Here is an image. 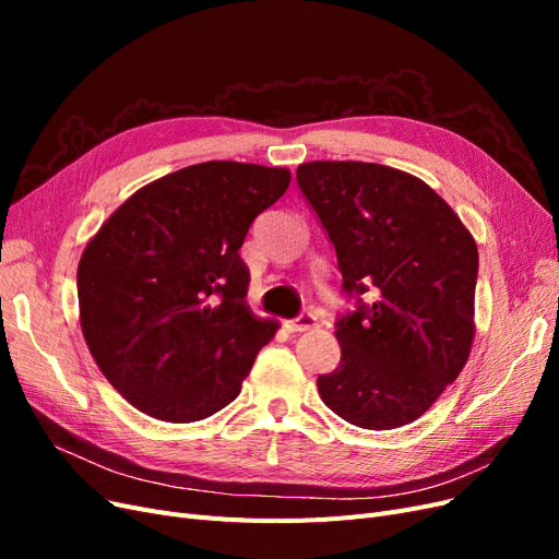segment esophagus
Returning a JSON list of instances; mask_svg holds the SVG:
<instances>
[{"mask_svg": "<svg viewBox=\"0 0 559 559\" xmlns=\"http://www.w3.org/2000/svg\"><path fill=\"white\" fill-rule=\"evenodd\" d=\"M284 326L289 329L292 333H302V331H312L317 326V319L312 314H300L296 319L284 321Z\"/></svg>", "mask_w": 559, "mask_h": 559, "instance_id": "obj_1", "label": "esophagus"}]
</instances>
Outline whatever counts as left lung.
<instances>
[{"mask_svg":"<svg viewBox=\"0 0 559 559\" xmlns=\"http://www.w3.org/2000/svg\"><path fill=\"white\" fill-rule=\"evenodd\" d=\"M300 191L337 253L357 312L335 321L341 366L317 378L345 421L386 431L411 425L456 380L471 354L478 247L429 183L361 160H312Z\"/></svg>","mask_w":559,"mask_h":559,"instance_id":"8db88e82","label":"left lung"}]
</instances>
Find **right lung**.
<instances>
[{
    "instance_id": "right-lung-1",
    "label": "right lung",
    "mask_w": 559,
    "mask_h": 559,
    "mask_svg": "<svg viewBox=\"0 0 559 559\" xmlns=\"http://www.w3.org/2000/svg\"><path fill=\"white\" fill-rule=\"evenodd\" d=\"M286 167L207 160L132 193L81 253L79 321L95 364L130 405L205 419L240 394L277 321L247 306L240 247L289 189Z\"/></svg>"
}]
</instances>
